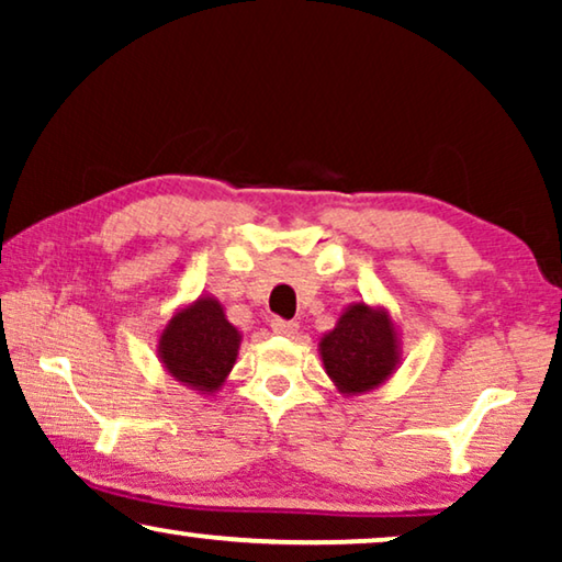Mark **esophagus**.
<instances>
[{"label": "esophagus", "instance_id": "34e87169", "mask_svg": "<svg viewBox=\"0 0 562 562\" xmlns=\"http://www.w3.org/2000/svg\"><path fill=\"white\" fill-rule=\"evenodd\" d=\"M271 329L276 335H283V337H291V335H296V329H299V325L296 322H291V319H271Z\"/></svg>", "mask_w": 562, "mask_h": 562}]
</instances>
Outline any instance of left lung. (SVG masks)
<instances>
[{"label":"left lung","mask_w":562,"mask_h":562,"mask_svg":"<svg viewBox=\"0 0 562 562\" xmlns=\"http://www.w3.org/2000/svg\"><path fill=\"white\" fill-rule=\"evenodd\" d=\"M325 373L342 396H360L379 389L402 363V337L386 306L352 302L335 327L319 337Z\"/></svg>","instance_id":"8db88e82"}]
</instances>
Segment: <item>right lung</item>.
I'll use <instances>...</instances> for the list:
<instances>
[{
    "instance_id": "right-lung-1",
    "label": "right lung",
    "mask_w": 562,
    "mask_h": 562,
    "mask_svg": "<svg viewBox=\"0 0 562 562\" xmlns=\"http://www.w3.org/2000/svg\"><path fill=\"white\" fill-rule=\"evenodd\" d=\"M243 333L227 319L225 306L212 294L179 306L158 335L164 371L196 394L214 396L233 371Z\"/></svg>"
}]
</instances>
